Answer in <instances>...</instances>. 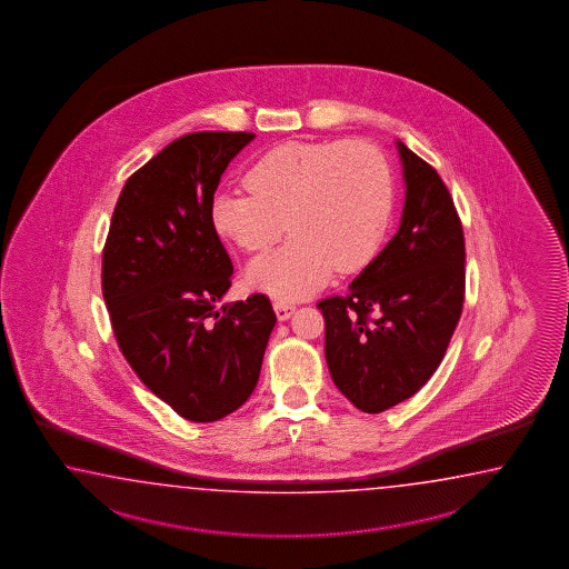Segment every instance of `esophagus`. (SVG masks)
<instances>
[{"label": "esophagus", "mask_w": 569, "mask_h": 569, "mask_svg": "<svg viewBox=\"0 0 569 569\" xmlns=\"http://www.w3.org/2000/svg\"><path fill=\"white\" fill-rule=\"evenodd\" d=\"M295 305L289 301H274V313L279 317V321H287L295 313Z\"/></svg>", "instance_id": "esophagus-1"}]
</instances>
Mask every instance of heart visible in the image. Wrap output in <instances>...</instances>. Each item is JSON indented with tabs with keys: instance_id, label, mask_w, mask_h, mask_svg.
I'll return each instance as SVG.
<instances>
[{
	"instance_id": "1",
	"label": "heart",
	"mask_w": 569,
	"mask_h": 569,
	"mask_svg": "<svg viewBox=\"0 0 569 569\" xmlns=\"http://www.w3.org/2000/svg\"><path fill=\"white\" fill-rule=\"evenodd\" d=\"M248 193L211 201V223L248 254L289 243L248 267L256 289L301 299L333 274L366 267L385 242L395 203L387 158L368 142H284L246 172Z\"/></svg>"
}]
</instances>
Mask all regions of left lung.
<instances>
[{
  "instance_id": "left-lung-1",
  "label": "left lung",
  "mask_w": 569,
  "mask_h": 569,
  "mask_svg": "<svg viewBox=\"0 0 569 569\" xmlns=\"http://www.w3.org/2000/svg\"><path fill=\"white\" fill-rule=\"evenodd\" d=\"M397 150L405 181L399 230L351 280L348 297L317 305L329 375L363 412L387 411L425 387L463 307L466 246L453 199L423 158L400 140Z\"/></svg>"
}]
</instances>
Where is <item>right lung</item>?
Listing matches in <instances>:
<instances>
[{"label": "right lung", "instance_id": "1", "mask_svg": "<svg viewBox=\"0 0 569 569\" xmlns=\"http://www.w3.org/2000/svg\"><path fill=\"white\" fill-rule=\"evenodd\" d=\"M248 132L182 136L121 189L101 284L123 358L193 423L238 411L254 392L277 315L264 295L221 302L230 254L211 223L223 170Z\"/></svg>", "mask_w": 569, "mask_h": 569}]
</instances>
